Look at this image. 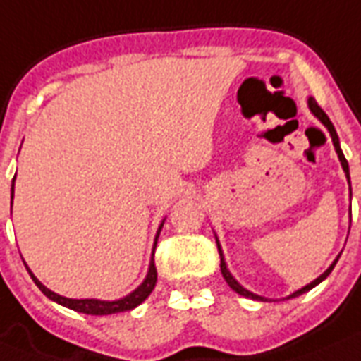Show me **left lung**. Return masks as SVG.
<instances>
[{
	"label": "left lung",
	"instance_id": "obj_1",
	"mask_svg": "<svg viewBox=\"0 0 361 361\" xmlns=\"http://www.w3.org/2000/svg\"><path fill=\"white\" fill-rule=\"evenodd\" d=\"M307 106H310L311 114L315 115L317 119L321 121L322 125H324V126H326V128H328V132H330L331 141H334V147H336L337 157H339V162H341V166H343V171H345V175H347L348 184H350V173H348V162H347V158H345V154H343L341 145H339V137H337V132H336V128H334V125H331L330 117H328V115L324 114V111H322V108H321V106H319V104H317V100H315V99H311V97H310V99H307ZM350 194H353V192H350ZM216 244H218V252H220V268H221V274H224V278H226L227 285H229L231 289L235 290V293H238V295L246 296V298H252V300H267V298H262V296H259V295H253V293H250V290H247V289H244V287H242V285L238 283V281H236V279L233 278V276H231V272H229V270H227L226 261H224V253H221V247H220V242H218V238H216ZM339 257H341V253L337 255V259H339ZM337 259H336V261H334V262H331L330 268H328L326 272L321 274V276H319V278H317L315 281H311L310 285H305V287H302V289H298V290H296V293H293V295H289L285 300L296 298V296L304 295V293H307V290H310V289H313L315 285H319V283H321V281H324V279H326L328 276H330L331 270H334V267H336Z\"/></svg>",
	"mask_w": 361,
	"mask_h": 361
}]
</instances>
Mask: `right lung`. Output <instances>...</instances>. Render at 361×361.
Masks as SVG:
<instances>
[{
  "mask_svg": "<svg viewBox=\"0 0 361 361\" xmlns=\"http://www.w3.org/2000/svg\"><path fill=\"white\" fill-rule=\"evenodd\" d=\"M16 177V175H14ZM13 194H14V180H13ZM164 226V224H162ZM162 226L158 227V233H157V238H154V247H152V257H151V264H149V272H147V278L143 279V283L130 293L128 296L121 300H114V302H106V300H94V298H85V300H74V298H65V296H59L56 295L54 290L46 289L44 285L40 283L39 279L35 278L33 272H31L27 264V272H30L31 279L35 281V285L39 287L42 293L50 300L57 302V304L65 305L68 310H74V311H80V313H85V315H114V313H121V311H128V310H134L141 302H145V298L152 293L154 289V285H157V267H154V250H157V240L158 236H160V231H162Z\"/></svg>",
  "mask_w": 361,
  "mask_h": 361,
  "instance_id": "obj_1",
  "label": "right lung"
}]
</instances>
